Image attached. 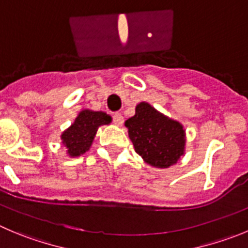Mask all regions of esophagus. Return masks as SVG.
<instances>
[{
	"mask_svg": "<svg viewBox=\"0 0 248 248\" xmlns=\"http://www.w3.org/2000/svg\"><path fill=\"white\" fill-rule=\"evenodd\" d=\"M113 123H114L115 125L122 126L123 123H124V117H123L120 113H114V114H113Z\"/></svg>",
	"mask_w": 248,
	"mask_h": 248,
	"instance_id": "34e87169",
	"label": "esophagus"
}]
</instances>
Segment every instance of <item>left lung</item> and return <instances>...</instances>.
Masks as SVG:
<instances>
[{
    "mask_svg": "<svg viewBox=\"0 0 248 248\" xmlns=\"http://www.w3.org/2000/svg\"><path fill=\"white\" fill-rule=\"evenodd\" d=\"M129 138L143 162L155 168H169L185 153L186 136L181 123L140 102L135 115L125 122Z\"/></svg>",
    "mask_w": 248,
    "mask_h": 248,
    "instance_id": "obj_1",
    "label": "left lung"
}]
</instances>
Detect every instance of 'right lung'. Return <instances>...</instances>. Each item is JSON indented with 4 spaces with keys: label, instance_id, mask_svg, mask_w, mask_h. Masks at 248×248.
<instances>
[{
    "label": "right lung",
    "instance_id": "obj_1",
    "mask_svg": "<svg viewBox=\"0 0 248 248\" xmlns=\"http://www.w3.org/2000/svg\"><path fill=\"white\" fill-rule=\"evenodd\" d=\"M112 117L105 112L82 109L74 123L61 135L63 146L69 157H79L90 150L96 133L101 125H108Z\"/></svg>",
    "mask_w": 248,
    "mask_h": 248
}]
</instances>
